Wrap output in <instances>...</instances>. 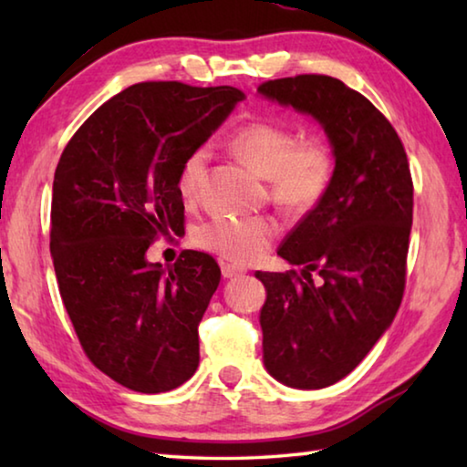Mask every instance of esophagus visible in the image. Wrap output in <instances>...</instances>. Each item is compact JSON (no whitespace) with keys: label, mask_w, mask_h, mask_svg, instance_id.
<instances>
[{"label":"esophagus","mask_w":467,"mask_h":467,"mask_svg":"<svg viewBox=\"0 0 467 467\" xmlns=\"http://www.w3.org/2000/svg\"><path fill=\"white\" fill-rule=\"evenodd\" d=\"M244 272H247L244 267L223 262V275H224V278H239V275H243Z\"/></svg>","instance_id":"obj_1"}]
</instances>
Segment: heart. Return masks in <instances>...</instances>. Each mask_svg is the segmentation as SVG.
I'll return each instance as SVG.
<instances>
[{
  "label": "heart",
  "instance_id": "1",
  "mask_svg": "<svg viewBox=\"0 0 467 467\" xmlns=\"http://www.w3.org/2000/svg\"><path fill=\"white\" fill-rule=\"evenodd\" d=\"M233 152L257 175L270 181L275 205L288 214H305L327 193L334 179V150L323 138L305 136L290 125L251 121L231 138ZM210 150L197 146L181 162L177 193L193 205L208 169ZM278 226L270 218H214L195 228L197 247L233 264H253L270 249Z\"/></svg>",
  "mask_w": 467,
  "mask_h": 467
}]
</instances>
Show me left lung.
<instances>
[{
  "instance_id": "left-lung-1",
  "label": "left lung",
  "mask_w": 467,
  "mask_h": 467,
  "mask_svg": "<svg viewBox=\"0 0 467 467\" xmlns=\"http://www.w3.org/2000/svg\"><path fill=\"white\" fill-rule=\"evenodd\" d=\"M257 92L317 119L336 158L327 193L278 249L303 272L255 274L267 290L259 315L267 373L296 389H321L360 365L400 309L412 175L393 125L337 78L300 74Z\"/></svg>"
}]
</instances>
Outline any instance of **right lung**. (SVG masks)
Returning a JSON list of instances; mask_svg holds the SVG:
<instances>
[{"label": "right lung", "mask_w": 467, "mask_h": 467, "mask_svg": "<svg viewBox=\"0 0 467 467\" xmlns=\"http://www.w3.org/2000/svg\"><path fill=\"white\" fill-rule=\"evenodd\" d=\"M244 94L233 86L140 82L86 119L55 169L51 257L86 357L128 389L162 393L200 365L197 326L220 284L214 257L150 264L158 236L185 228L183 158Z\"/></svg>", "instance_id": "obj_1"}]
</instances>
